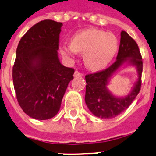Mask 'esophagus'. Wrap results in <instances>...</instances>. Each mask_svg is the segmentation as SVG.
Returning <instances> with one entry per match:
<instances>
[{"label":"esophagus","mask_w":156,"mask_h":156,"mask_svg":"<svg viewBox=\"0 0 156 156\" xmlns=\"http://www.w3.org/2000/svg\"><path fill=\"white\" fill-rule=\"evenodd\" d=\"M82 74H81V73H79L78 71H75L74 72V78H78V77H82Z\"/></svg>","instance_id":"1"}]
</instances>
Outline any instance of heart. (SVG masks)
Returning a JSON list of instances; mask_svg holds the SVG:
<instances>
[{
	"label": "heart",
	"mask_w": 156,
	"mask_h": 156,
	"mask_svg": "<svg viewBox=\"0 0 156 156\" xmlns=\"http://www.w3.org/2000/svg\"><path fill=\"white\" fill-rule=\"evenodd\" d=\"M119 41L115 34L103 30L88 29L72 37L70 45H62L61 54L72 59L76 53L82 54L86 66L92 70H99L111 62L118 51Z\"/></svg>",
	"instance_id": "b5f03b06"
}]
</instances>
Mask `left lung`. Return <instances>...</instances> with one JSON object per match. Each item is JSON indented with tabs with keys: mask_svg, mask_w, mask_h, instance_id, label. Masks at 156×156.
Here are the masks:
<instances>
[{
	"mask_svg": "<svg viewBox=\"0 0 156 156\" xmlns=\"http://www.w3.org/2000/svg\"><path fill=\"white\" fill-rule=\"evenodd\" d=\"M126 65L135 66L138 78L133 89L125 96H115L108 90L111 77ZM143 61L137 43L125 31L121 32L119 49L115 62L102 71L86 75L85 102L91 113L101 119H112L126 111L140 93Z\"/></svg>",
	"mask_w": 156,
	"mask_h": 156,
	"instance_id": "obj_1",
	"label": "left lung"
}]
</instances>
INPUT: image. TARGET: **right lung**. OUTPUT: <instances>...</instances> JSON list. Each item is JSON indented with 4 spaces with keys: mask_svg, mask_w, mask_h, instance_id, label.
Listing matches in <instances>:
<instances>
[{
    "mask_svg": "<svg viewBox=\"0 0 156 156\" xmlns=\"http://www.w3.org/2000/svg\"><path fill=\"white\" fill-rule=\"evenodd\" d=\"M62 23L41 21L19 41L12 68L16 99L23 111L37 120L54 117L74 69L61 64L59 34Z\"/></svg>",
    "mask_w": 156,
    "mask_h": 156,
    "instance_id": "right-lung-1",
    "label": "right lung"
}]
</instances>
